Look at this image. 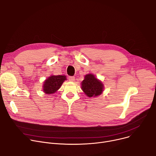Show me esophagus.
<instances>
[{"mask_svg": "<svg viewBox=\"0 0 156 156\" xmlns=\"http://www.w3.org/2000/svg\"><path fill=\"white\" fill-rule=\"evenodd\" d=\"M68 78H69V81H70L73 82L75 81V78L74 76H69Z\"/></svg>", "mask_w": 156, "mask_h": 156, "instance_id": "1", "label": "esophagus"}]
</instances>
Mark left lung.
Segmentation results:
<instances>
[{"label":"left lung","mask_w":156,"mask_h":156,"mask_svg":"<svg viewBox=\"0 0 156 156\" xmlns=\"http://www.w3.org/2000/svg\"><path fill=\"white\" fill-rule=\"evenodd\" d=\"M81 86L83 91L90 98L100 95L104 90L103 83L91 73L85 76L84 80L81 83Z\"/></svg>","instance_id":"1"}]
</instances>
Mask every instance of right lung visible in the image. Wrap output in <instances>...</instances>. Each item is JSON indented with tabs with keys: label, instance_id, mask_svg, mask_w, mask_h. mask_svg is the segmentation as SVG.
Wrapping results in <instances>:
<instances>
[{
	"label": "right lung",
	"instance_id": "add662e5",
	"mask_svg": "<svg viewBox=\"0 0 156 156\" xmlns=\"http://www.w3.org/2000/svg\"><path fill=\"white\" fill-rule=\"evenodd\" d=\"M66 80L65 75H51L44 80L43 90L46 94H53L60 88Z\"/></svg>",
	"mask_w": 156,
	"mask_h": 156
}]
</instances>
